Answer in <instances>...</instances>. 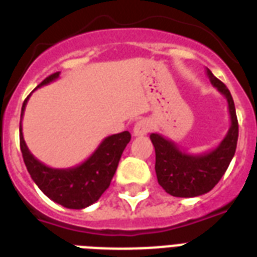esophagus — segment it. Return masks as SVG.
I'll return each instance as SVG.
<instances>
[{
    "instance_id": "obj_1",
    "label": "esophagus",
    "mask_w": 257,
    "mask_h": 257,
    "mask_svg": "<svg viewBox=\"0 0 257 257\" xmlns=\"http://www.w3.org/2000/svg\"><path fill=\"white\" fill-rule=\"evenodd\" d=\"M152 129V122L147 118H141L140 121H137L135 126H133V135L135 136H144Z\"/></svg>"
}]
</instances>
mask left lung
I'll use <instances>...</instances> for the list:
<instances>
[{
	"mask_svg": "<svg viewBox=\"0 0 257 257\" xmlns=\"http://www.w3.org/2000/svg\"><path fill=\"white\" fill-rule=\"evenodd\" d=\"M207 76L215 88L227 98L231 126L227 135L215 149L203 155H192L177 147L172 140L159 133L151 135L156 152L157 181L165 192L175 197H196L204 195L219 183L235 156L239 124L236 117L235 102L228 88L216 78L209 69Z\"/></svg>",
	"mask_w": 257,
	"mask_h": 257,
	"instance_id": "left-lung-1",
	"label": "left lung"
}]
</instances>
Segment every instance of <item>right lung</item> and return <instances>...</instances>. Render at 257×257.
Returning a JSON list of instances; mask_svg holds the SVG:
<instances>
[{"instance_id": "right-lung-1", "label": "right lung", "mask_w": 257, "mask_h": 257, "mask_svg": "<svg viewBox=\"0 0 257 257\" xmlns=\"http://www.w3.org/2000/svg\"><path fill=\"white\" fill-rule=\"evenodd\" d=\"M60 77V72L50 74L37 86H44ZM30 94L25 98L21 109V120ZM131 141L128 131L108 136L98 148L77 167L66 169L50 168L30 153L24 140L22 125L20 122V147L22 157L30 177L37 187L54 203L69 209H82L100 199L110 185L117 165Z\"/></svg>"}]
</instances>
